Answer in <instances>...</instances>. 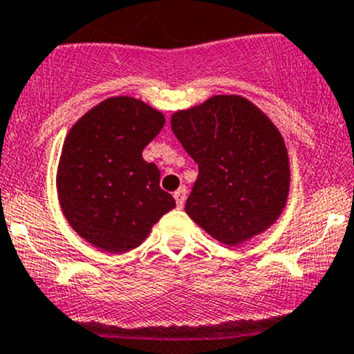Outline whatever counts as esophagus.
Masks as SVG:
<instances>
[{"instance_id": "34e87169", "label": "esophagus", "mask_w": 354, "mask_h": 354, "mask_svg": "<svg viewBox=\"0 0 354 354\" xmlns=\"http://www.w3.org/2000/svg\"><path fill=\"white\" fill-rule=\"evenodd\" d=\"M186 196H187V189H186V187H179V189L175 191L174 198H175V203H177V207L183 208L184 201H186Z\"/></svg>"}]
</instances>
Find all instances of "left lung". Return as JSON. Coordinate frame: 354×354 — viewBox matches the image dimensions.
<instances>
[{
  "label": "left lung",
  "mask_w": 354,
  "mask_h": 354,
  "mask_svg": "<svg viewBox=\"0 0 354 354\" xmlns=\"http://www.w3.org/2000/svg\"><path fill=\"white\" fill-rule=\"evenodd\" d=\"M171 130L198 163L186 214L230 247L269 230L283 212L290 187L285 140L255 104L214 95L171 114Z\"/></svg>",
  "instance_id": "obj_1"
}]
</instances>
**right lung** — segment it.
Listing matches in <instances>:
<instances>
[{
	"label": "right lung",
	"instance_id": "add662e5",
	"mask_svg": "<svg viewBox=\"0 0 354 354\" xmlns=\"http://www.w3.org/2000/svg\"><path fill=\"white\" fill-rule=\"evenodd\" d=\"M165 124L161 111L133 97H109L67 133L57 168L62 214L83 240L109 254L139 247L175 207L160 170L142 151Z\"/></svg>",
	"mask_w": 354,
	"mask_h": 354
}]
</instances>
